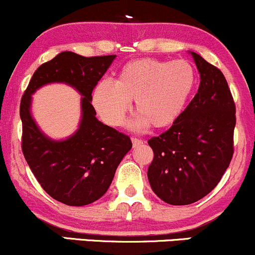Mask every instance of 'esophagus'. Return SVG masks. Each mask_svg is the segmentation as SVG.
<instances>
[{"instance_id":"esophagus-1","label":"esophagus","mask_w":255,"mask_h":255,"mask_svg":"<svg viewBox=\"0 0 255 255\" xmlns=\"http://www.w3.org/2000/svg\"><path fill=\"white\" fill-rule=\"evenodd\" d=\"M131 144H133V147H137L142 144V140L136 139V137H131Z\"/></svg>"}]
</instances>
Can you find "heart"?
Listing matches in <instances>:
<instances>
[{"instance_id": "b5f03b06", "label": "heart", "mask_w": 255, "mask_h": 255, "mask_svg": "<svg viewBox=\"0 0 255 255\" xmlns=\"http://www.w3.org/2000/svg\"><path fill=\"white\" fill-rule=\"evenodd\" d=\"M195 86L197 72L188 61L140 58L122 67L116 83L101 81L93 91L92 104L105 124L118 127L135 101V129L148 125L165 128L180 119Z\"/></svg>"}]
</instances>
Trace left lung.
I'll list each match as a JSON object with an SVG mask.
<instances>
[{
    "instance_id": "1",
    "label": "left lung",
    "mask_w": 255,
    "mask_h": 255,
    "mask_svg": "<svg viewBox=\"0 0 255 255\" xmlns=\"http://www.w3.org/2000/svg\"><path fill=\"white\" fill-rule=\"evenodd\" d=\"M200 85L174 125L148 140L152 191L170 205H189L217 186L234 154L236 109L223 73L192 52Z\"/></svg>"
}]
</instances>
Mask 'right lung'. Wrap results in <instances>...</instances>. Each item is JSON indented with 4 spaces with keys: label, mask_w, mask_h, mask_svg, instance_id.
<instances>
[{
    "label": "right lung",
    "mask_w": 255,
    "mask_h": 255,
    "mask_svg": "<svg viewBox=\"0 0 255 255\" xmlns=\"http://www.w3.org/2000/svg\"><path fill=\"white\" fill-rule=\"evenodd\" d=\"M115 57L61 52L38 67L21 98V148L26 162L44 191L69 206H84L103 197L120 162L131 148L129 136L98 121L91 104L93 89ZM50 82L68 83L84 96L79 129L62 142L44 136L29 111L30 95Z\"/></svg>",
    "instance_id": "add662e5"
}]
</instances>
